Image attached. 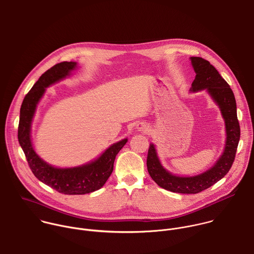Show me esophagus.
I'll list each match as a JSON object with an SVG mask.
<instances>
[{
  "label": "esophagus",
  "mask_w": 254,
  "mask_h": 254,
  "mask_svg": "<svg viewBox=\"0 0 254 254\" xmlns=\"http://www.w3.org/2000/svg\"><path fill=\"white\" fill-rule=\"evenodd\" d=\"M137 129H138L139 131H143V132H145V133L149 132L148 126H147L146 124H143V123H139V124L137 125Z\"/></svg>",
  "instance_id": "34e87169"
}]
</instances>
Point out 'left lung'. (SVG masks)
<instances>
[{"instance_id":"1","label":"left lung","mask_w":254,"mask_h":254,"mask_svg":"<svg viewBox=\"0 0 254 254\" xmlns=\"http://www.w3.org/2000/svg\"><path fill=\"white\" fill-rule=\"evenodd\" d=\"M190 61L196 73L190 90L206 89L217 103L225 121L226 142L222 156L211 169L200 175L186 178L174 176L166 171L157 157L154 145L150 144L147 156V169L151 178L161 188L180 193H197L222 179L233 164L240 138L236 102L228 83L209 62L197 57H191Z\"/></svg>"}]
</instances>
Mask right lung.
<instances>
[{"label": "right lung", "mask_w": 254, "mask_h": 254, "mask_svg": "<svg viewBox=\"0 0 254 254\" xmlns=\"http://www.w3.org/2000/svg\"><path fill=\"white\" fill-rule=\"evenodd\" d=\"M75 66L76 63L64 62L54 65L42 74L24 98L18 128L19 143L33 174L41 182L64 194H85L102 188L113 171L116 155L127 142V139L121 140L110 146L94 162L70 169L52 167L36 154L32 146L30 133L37 104L48 86L66 77Z\"/></svg>", "instance_id": "right-lung-1"}]
</instances>
